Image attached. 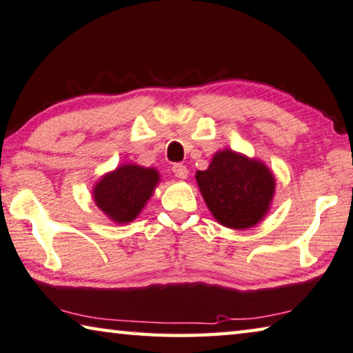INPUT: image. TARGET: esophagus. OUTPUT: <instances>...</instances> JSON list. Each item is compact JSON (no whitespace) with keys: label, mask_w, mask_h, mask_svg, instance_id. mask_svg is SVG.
Here are the masks:
<instances>
[{"label":"esophagus","mask_w":353,"mask_h":353,"mask_svg":"<svg viewBox=\"0 0 353 353\" xmlns=\"http://www.w3.org/2000/svg\"><path fill=\"white\" fill-rule=\"evenodd\" d=\"M172 172L179 179H187L188 177V168L182 163H174L172 165Z\"/></svg>","instance_id":"esophagus-1"}]
</instances>
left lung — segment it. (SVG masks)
Instances as JSON below:
<instances>
[{
    "label": "left lung",
    "instance_id": "left-lung-1",
    "mask_svg": "<svg viewBox=\"0 0 353 353\" xmlns=\"http://www.w3.org/2000/svg\"><path fill=\"white\" fill-rule=\"evenodd\" d=\"M201 193L216 221L228 228H250L267 213L274 179L264 163L225 150L207 171H197Z\"/></svg>",
    "mask_w": 353,
    "mask_h": 353
}]
</instances>
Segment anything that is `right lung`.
Wrapping results in <instances>:
<instances>
[{
	"mask_svg": "<svg viewBox=\"0 0 353 353\" xmlns=\"http://www.w3.org/2000/svg\"><path fill=\"white\" fill-rule=\"evenodd\" d=\"M157 182L156 170L123 165L95 185V203L114 222H131L145 207Z\"/></svg>",
	"mask_w": 353,
	"mask_h": 353,
	"instance_id": "right-lung-1",
	"label": "right lung"
}]
</instances>
